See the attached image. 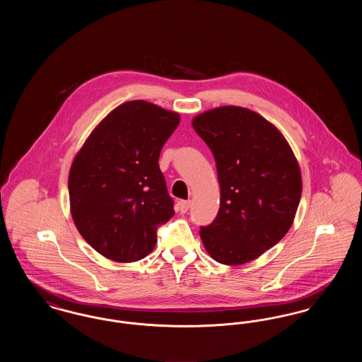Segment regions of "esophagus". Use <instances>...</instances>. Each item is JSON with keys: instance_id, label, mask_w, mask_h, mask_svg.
<instances>
[{"instance_id": "esophagus-1", "label": "esophagus", "mask_w": 362, "mask_h": 362, "mask_svg": "<svg viewBox=\"0 0 362 362\" xmlns=\"http://www.w3.org/2000/svg\"><path fill=\"white\" fill-rule=\"evenodd\" d=\"M189 205H191L189 201H180V202H179V210H180V213H187V211H189Z\"/></svg>"}]
</instances>
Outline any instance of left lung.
I'll use <instances>...</instances> for the list:
<instances>
[{
  "instance_id": "1",
  "label": "left lung",
  "mask_w": 362,
  "mask_h": 362,
  "mask_svg": "<svg viewBox=\"0 0 362 362\" xmlns=\"http://www.w3.org/2000/svg\"><path fill=\"white\" fill-rule=\"evenodd\" d=\"M214 156L220 183L216 220L201 226L209 255L236 266L259 258L291 229L303 183L292 148L273 123L236 105L192 119Z\"/></svg>"
}]
</instances>
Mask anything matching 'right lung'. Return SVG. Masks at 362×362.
I'll return each mask as SVG.
<instances>
[{
	"label": "right lung",
	"mask_w": 362,
	"mask_h": 362,
	"mask_svg": "<svg viewBox=\"0 0 362 362\" xmlns=\"http://www.w3.org/2000/svg\"><path fill=\"white\" fill-rule=\"evenodd\" d=\"M180 115L145 100L112 110L86 138L70 167V211L100 255L130 263L153 251L173 201L158 167Z\"/></svg>",
	"instance_id": "obj_1"
}]
</instances>
